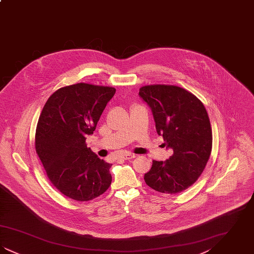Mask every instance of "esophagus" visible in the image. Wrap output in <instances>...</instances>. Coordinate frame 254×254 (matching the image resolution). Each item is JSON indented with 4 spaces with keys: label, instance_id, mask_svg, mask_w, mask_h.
<instances>
[{
    "label": "esophagus",
    "instance_id": "34e87169",
    "mask_svg": "<svg viewBox=\"0 0 254 254\" xmlns=\"http://www.w3.org/2000/svg\"><path fill=\"white\" fill-rule=\"evenodd\" d=\"M135 157H136V155L133 154V153H123V154L120 155V158L124 159V160H130V159H133V158Z\"/></svg>",
    "mask_w": 254,
    "mask_h": 254
}]
</instances>
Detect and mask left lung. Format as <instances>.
Instances as JSON below:
<instances>
[{
  "instance_id": "obj_1",
  "label": "left lung",
  "mask_w": 254,
  "mask_h": 254,
  "mask_svg": "<svg viewBox=\"0 0 254 254\" xmlns=\"http://www.w3.org/2000/svg\"><path fill=\"white\" fill-rule=\"evenodd\" d=\"M139 95L152 111L163 145L173 149L167 161H152L145 184L162 193H180L197 181L210 156L212 131L207 112L197 97L176 85H145Z\"/></svg>"
}]
</instances>
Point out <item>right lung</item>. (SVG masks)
<instances>
[{
    "label": "right lung",
    "mask_w": 254,
    "mask_h": 254,
    "mask_svg": "<svg viewBox=\"0 0 254 254\" xmlns=\"http://www.w3.org/2000/svg\"><path fill=\"white\" fill-rule=\"evenodd\" d=\"M116 89L80 83L56 90L39 117L35 147L49 181L66 197L89 201L110 186L111 164L85 144Z\"/></svg>",
    "instance_id": "obj_1"
}]
</instances>
